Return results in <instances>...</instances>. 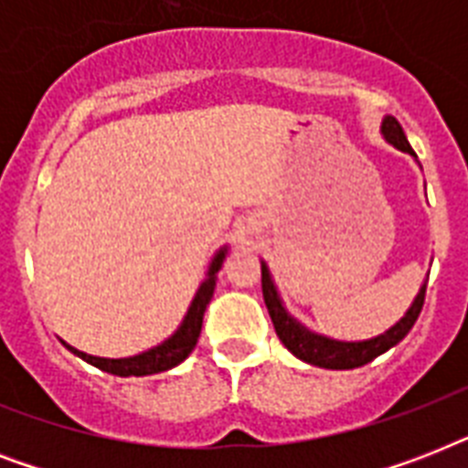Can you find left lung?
<instances>
[{
  "label": "left lung",
  "instance_id": "8db88e82",
  "mask_svg": "<svg viewBox=\"0 0 468 468\" xmlns=\"http://www.w3.org/2000/svg\"><path fill=\"white\" fill-rule=\"evenodd\" d=\"M381 135H384V141L388 145H393L400 153H408L418 162V155L410 148L403 128L393 116H384ZM425 286H428V282L420 286V292L415 293L413 303L403 313V318L396 320L388 330H384L377 337H369V340H335V337H327V335H320L306 327L301 320H296L292 313L286 311L284 299H282V293H279L277 284L271 279L270 267L262 260V296L279 340L284 342V347L293 356H299L301 362H308L313 367H320V369H356V367H364L371 359H377L378 355L396 347L410 333V327L415 325V320L420 315L422 303H425Z\"/></svg>",
  "mask_w": 468,
  "mask_h": 468
}]
</instances>
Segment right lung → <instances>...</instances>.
<instances>
[{
	"label": "right lung",
	"instance_id": "right-lung-1",
	"mask_svg": "<svg viewBox=\"0 0 468 468\" xmlns=\"http://www.w3.org/2000/svg\"><path fill=\"white\" fill-rule=\"evenodd\" d=\"M228 257V245L218 248L213 252L211 262L206 267V279L198 284L194 299H191L189 308L184 313L182 323L176 325V330L169 335L167 340L157 342L155 347L138 352L133 356H121V359H109V356H94L87 355L82 349L72 347L68 342H62L65 347L77 355L84 362H90L91 367H97L101 371H109L113 377H150V374H160V371L175 369L176 364H182L186 356L191 355V349L197 347L198 335H201V325H204V313L208 308L216 292V282H218V270L223 267V260Z\"/></svg>",
	"mask_w": 468,
	"mask_h": 468
}]
</instances>
